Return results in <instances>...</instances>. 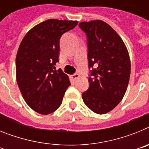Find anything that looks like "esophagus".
<instances>
[{
  "label": "esophagus",
  "instance_id": "obj_1",
  "mask_svg": "<svg viewBox=\"0 0 149 149\" xmlns=\"http://www.w3.org/2000/svg\"><path fill=\"white\" fill-rule=\"evenodd\" d=\"M80 77V75H79L78 74L75 73V74H72V75H71V77H72V79H73L74 81H75V80H77L78 77Z\"/></svg>",
  "mask_w": 149,
  "mask_h": 149
}]
</instances>
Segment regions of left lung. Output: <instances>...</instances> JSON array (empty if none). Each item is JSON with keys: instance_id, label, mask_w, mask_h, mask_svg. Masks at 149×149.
Returning <instances> with one entry per match:
<instances>
[{"instance_id": "left-lung-1", "label": "left lung", "mask_w": 149, "mask_h": 149, "mask_svg": "<svg viewBox=\"0 0 149 149\" xmlns=\"http://www.w3.org/2000/svg\"><path fill=\"white\" fill-rule=\"evenodd\" d=\"M79 27L87 36L89 89L82 93L84 104L95 113L114 109L127 90L131 61L125 45L108 24L83 22Z\"/></svg>"}]
</instances>
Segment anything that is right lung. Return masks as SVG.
<instances>
[{
	"instance_id": "add662e5",
	"label": "right lung",
	"mask_w": 149,
	"mask_h": 149,
	"mask_svg": "<svg viewBox=\"0 0 149 149\" xmlns=\"http://www.w3.org/2000/svg\"><path fill=\"white\" fill-rule=\"evenodd\" d=\"M77 21L48 19L36 25L22 39L15 59L16 81L30 108L47 115L59 108L67 88L68 76L59 68L60 39Z\"/></svg>"
}]
</instances>
